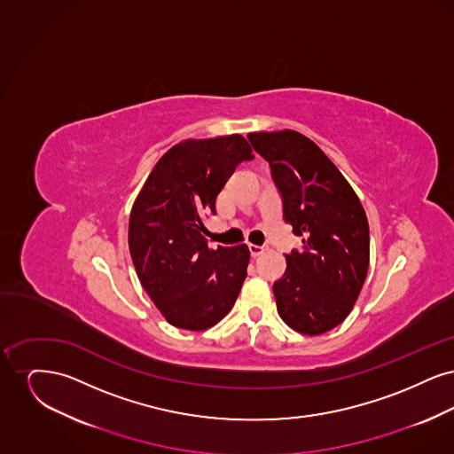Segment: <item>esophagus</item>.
I'll return each mask as SVG.
<instances>
[{
    "instance_id": "esophagus-1",
    "label": "esophagus",
    "mask_w": 454,
    "mask_h": 454,
    "mask_svg": "<svg viewBox=\"0 0 454 454\" xmlns=\"http://www.w3.org/2000/svg\"><path fill=\"white\" fill-rule=\"evenodd\" d=\"M248 250H250V255L252 257H259V255H262L265 250H267V247L265 245H248Z\"/></svg>"
}]
</instances>
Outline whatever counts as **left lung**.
Masks as SVG:
<instances>
[{"instance_id": "1", "label": "left lung", "mask_w": 454, "mask_h": 454, "mask_svg": "<svg viewBox=\"0 0 454 454\" xmlns=\"http://www.w3.org/2000/svg\"><path fill=\"white\" fill-rule=\"evenodd\" d=\"M254 150L270 165L286 223L302 250L286 255L274 282L279 317L304 335L342 324L366 281L369 224L359 197L311 139L296 130L250 132Z\"/></svg>"}]
</instances>
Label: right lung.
<instances>
[{"instance_id": "1", "label": "right lung", "mask_w": 454, "mask_h": 454, "mask_svg": "<svg viewBox=\"0 0 454 454\" xmlns=\"http://www.w3.org/2000/svg\"><path fill=\"white\" fill-rule=\"evenodd\" d=\"M252 158L239 134L182 141L158 160L134 200L130 259L154 306L176 328H211L237 301L250 250H211L202 219L216 215L217 194L238 163Z\"/></svg>"}]
</instances>
